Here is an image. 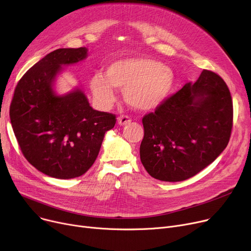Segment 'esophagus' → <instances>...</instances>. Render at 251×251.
<instances>
[{
	"mask_svg": "<svg viewBox=\"0 0 251 251\" xmlns=\"http://www.w3.org/2000/svg\"><path fill=\"white\" fill-rule=\"evenodd\" d=\"M130 122H131V119L127 115H122L120 117H118V123L120 124V125H122V126L126 125V124H128Z\"/></svg>",
	"mask_w": 251,
	"mask_h": 251,
	"instance_id": "obj_1",
	"label": "esophagus"
}]
</instances>
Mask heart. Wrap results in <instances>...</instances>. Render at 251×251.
<instances>
[{
  "label": "heart",
  "mask_w": 251,
  "mask_h": 251,
  "mask_svg": "<svg viewBox=\"0 0 251 251\" xmlns=\"http://www.w3.org/2000/svg\"><path fill=\"white\" fill-rule=\"evenodd\" d=\"M175 84L173 70L149 58H125L110 64L104 76L91 78L90 88L102 107H110L116 100L114 88L124 90L126 101L133 108L151 111L161 105Z\"/></svg>",
  "instance_id": "heart-1"
}]
</instances>
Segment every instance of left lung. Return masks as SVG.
Instances as JSON below:
<instances>
[{
    "label": "left lung",
    "instance_id": "1",
    "mask_svg": "<svg viewBox=\"0 0 251 251\" xmlns=\"http://www.w3.org/2000/svg\"><path fill=\"white\" fill-rule=\"evenodd\" d=\"M140 160L161 181L189 179L226 149L233 127L230 90L217 73L203 70L194 83L170 96L142 118Z\"/></svg>",
    "mask_w": 251,
    "mask_h": 251
}]
</instances>
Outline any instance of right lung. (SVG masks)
<instances>
[{
    "instance_id": "1",
    "label": "right lung",
    "mask_w": 251,
    "mask_h": 251,
    "mask_svg": "<svg viewBox=\"0 0 251 251\" xmlns=\"http://www.w3.org/2000/svg\"><path fill=\"white\" fill-rule=\"evenodd\" d=\"M87 49H58L18 81L10 120L24 157L42 173L71 179L94 165L116 115L92 109L81 90L58 97L51 88L62 65L86 58Z\"/></svg>"
}]
</instances>
